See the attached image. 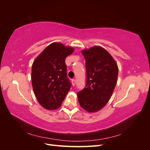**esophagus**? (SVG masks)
Segmentation results:
<instances>
[{"label": "esophagus", "instance_id": "1", "mask_svg": "<svg viewBox=\"0 0 150 150\" xmlns=\"http://www.w3.org/2000/svg\"><path fill=\"white\" fill-rule=\"evenodd\" d=\"M71 82H72V86H75V84H76V79H72L71 80Z\"/></svg>", "mask_w": 150, "mask_h": 150}]
</instances>
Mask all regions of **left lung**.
<instances>
[{"label": "left lung", "mask_w": 150, "mask_h": 150, "mask_svg": "<svg viewBox=\"0 0 150 150\" xmlns=\"http://www.w3.org/2000/svg\"><path fill=\"white\" fill-rule=\"evenodd\" d=\"M86 60V83L79 91L80 106L88 112H97L110 100L115 88L118 67L106 49L94 46L82 51Z\"/></svg>", "instance_id": "obj_1"}]
</instances>
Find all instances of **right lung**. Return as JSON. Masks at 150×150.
Masks as SVG:
<instances>
[{
  "mask_svg": "<svg viewBox=\"0 0 150 150\" xmlns=\"http://www.w3.org/2000/svg\"><path fill=\"white\" fill-rule=\"evenodd\" d=\"M74 49L62 43L48 46L34 60L32 66V84L39 104L49 110L59 108L69 91L65 59Z\"/></svg>",
  "mask_w": 150,
  "mask_h": 150,
  "instance_id": "obj_1",
  "label": "right lung"
}]
</instances>
